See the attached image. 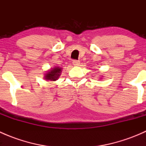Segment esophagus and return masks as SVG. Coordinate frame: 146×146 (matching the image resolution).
Instances as JSON below:
<instances>
[{
    "instance_id": "obj_1",
    "label": "esophagus",
    "mask_w": 146,
    "mask_h": 146,
    "mask_svg": "<svg viewBox=\"0 0 146 146\" xmlns=\"http://www.w3.org/2000/svg\"><path fill=\"white\" fill-rule=\"evenodd\" d=\"M73 65L74 66H78L80 65V61L75 60V61H73Z\"/></svg>"
}]
</instances>
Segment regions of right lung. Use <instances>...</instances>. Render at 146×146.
<instances>
[{
	"instance_id": "right-lung-1",
	"label": "right lung",
	"mask_w": 146,
	"mask_h": 146,
	"mask_svg": "<svg viewBox=\"0 0 146 146\" xmlns=\"http://www.w3.org/2000/svg\"><path fill=\"white\" fill-rule=\"evenodd\" d=\"M62 68L58 66H55L54 68L49 69L48 71L44 73V80H50V81H56L58 79L59 76H61V73L62 71Z\"/></svg>"
}]
</instances>
